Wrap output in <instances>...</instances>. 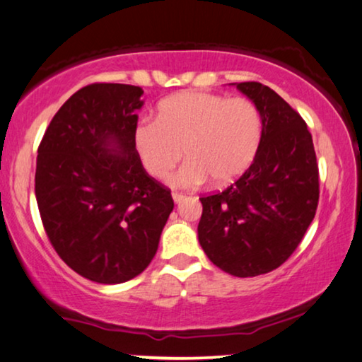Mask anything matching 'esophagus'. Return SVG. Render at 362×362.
<instances>
[{
    "label": "esophagus",
    "instance_id": "34e87169",
    "mask_svg": "<svg viewBox=\"0 0 362 362\" xmlns=\"http://www.w3.org/2000/svg\"><path fill=\"white\" fill-rule=\"evenodd\" d=\"M172 198H174L175 203H180V202H183L185 195H183V193H179V192H174V193H172Z\"/></svg>",
    "mask_w": 362,
    "mask_h": 362
}]
</instances>
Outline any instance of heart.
Wrapping results in <instances>:
<instances>
[{"mask_svg":"<svg viewBox=\"0 0 362 362\" xmlns=\"http://www.w3.org/2000/svg\"><path fill=\"white\" fill-rule=\"evenodd\" d=\"M262 139V117L252 100L187 90L158 105L156 120L133 128L139 163L154 179L172 177L177 187H198L211 177L216 185L235 180L250 165ZM184 153H181V149Z\"/></svg>","mask_w":362,"mask_h":362,"instance_id":"heart-1","label":"heart"}]
</instances>
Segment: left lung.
Segmentation results:
<instances>
[{"label": "left lung", "mask_w": 362, "mask_h": 362, "mask_svg": "<svg viewBox=\"0 0 362 362\" xmlns=\"http://www.w3.org/2000/svg\"><path fill=\"white\" fill-rule=\"evenodd\" d=\"M235 86L260 112V146L240 179L199 198L198 240L216 267L249 278L298 249L319 204V165L305 122L283 97L255 81Z\"/></svg>", "instance_id": "8db88e82"}]
</instances>
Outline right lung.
Wrapping results in <instances>:
<instances>
[{
    "label": "right lung",
    "mask_w": 362,
    "mask_h": 362,
    "mask_svg": "<svg viewBox=\"0 0 362 362\" xmlns=\"http://www.w3.org/2000/svg\"><path fill=\"white\" fill-rule=\"evenodd\" d=\"M141 95L129 84L79 89L52 118L37 156L48 239L69 268L100 284L148 268L174 209L170 190L148 175L133 146Z\"/></svg>",
    "instance_id": "1"
}]
</instances>
